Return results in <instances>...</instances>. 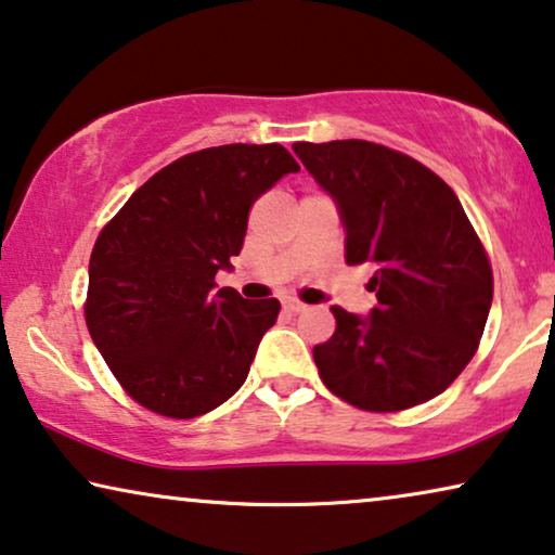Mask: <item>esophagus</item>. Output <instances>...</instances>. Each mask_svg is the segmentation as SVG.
<instances>
[{"label": "esophagus", "mask_w": 555, "mask_h": 555, "mask_svg": "<svg viewBox=\"0 0 555 555\" xmlns=\"http://www.w3.org/2000/svg\"><path fill=\"white\" fill-rule=\"evenodd\" d=\"M304 309H307V304H301V301H296V299H286L284 301L286 314H299V311H304Z\"/></svg>", "instance_id": "1"}]
</instances>
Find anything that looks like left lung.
Returning a JSON list of instances; mask_svg holds the SVG:
<instances>
[{
    "label": "left lung",
    "mask_w": 555,
    "mask_h": 555,
    "mask_svg": "<svg viewBox=\"0 0 555 555\" xmlns=\"http://www.w3.org/2000/svg\"><path fill=\"white\" fill-rule=\"evenodd\" d=\"M294 153L339 210L345 261L370 263L377 292L370 314L332 307L319 377L359 410L433 400L473 359L493 304V271L457 196L423 163L366 140Z\"/></svg>",
    "instance_id": "obj_1"
}]
</instances>
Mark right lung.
<instances>
[{
	"instance_id": "1",
	"label": "right lung",
	"mask_w": 555,
	"mask_h": 555,
	"mask_svg": "<svg viewBox=\"0 0 555 555\" xmlns=\"http://www.w3.org/2000/svg\"><path fill=\"white\" fill-rule=\"evenodd\" d=\"M279 143L183 155L140 185L90 256L85 322L132 400L158 415H206L238 392L276 299L218 288L241 254L248 210L296 173Z\"/></svg>"
}]
</instances>
